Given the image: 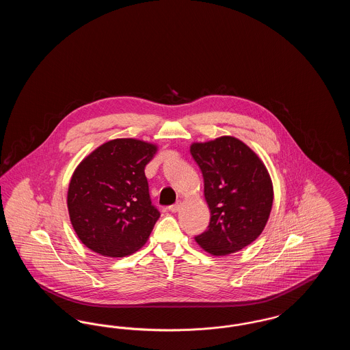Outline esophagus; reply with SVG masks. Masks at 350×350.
Here are the masks:
<instances>
[{
	"label": "esophagus",
	"instance_id": "obj_1",
	"mask_svg": "<svg viewBox=\"0 0 350 350\" xmlns=\"http://www.w3.org/2000/svg\"><path fill=\"white\" fill-rule=\"evenodd\" d=\"M181 207H183V200H177L174 204H172V206L169 207V211H172V213H178V211L181 210Z\"/></svg>",
	"mask_w": 350,
	"mask_h": 350
}]
</instances>
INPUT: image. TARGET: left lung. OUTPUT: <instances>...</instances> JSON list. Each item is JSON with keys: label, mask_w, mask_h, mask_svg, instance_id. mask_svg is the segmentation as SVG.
Segmentation results:
<instances>
[{"label": "left lung", "mask_w": 350, "mask_h": 350, "mask_svg": "<svg viewBox=\"0 0 350 350\" xmlns=\"http://www.w3.org/2000/svg\"><path fill=\"white\" fill-rule=\"evenodd\" d=\"M190 152L204 180L208 228L196 237L213 256H227L253 243L267 226L274 190L258 154L234 136L196 142Z\"/></svg>", "instance_id": "8db88e82"}]
</instances>
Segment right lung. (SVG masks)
<instances>
[{
	"mask_svg": "<svg viewBox=\"0 0 350 350\" xmlns=\"http://www.w3.org/2000/svg\"><path fill=\"white\" fill-rule=\"evenodd\" d=\"M157 150L140 139H113L76 167L68 186V213L86 248L126 257L147 243L160 213L150 204L144 167Z\"/></svg>",
	"mask_w": 350,
	"mask_h": 350,
	"instance_id": "obj_1",
	"label": "right lung"
}]
</instances>
